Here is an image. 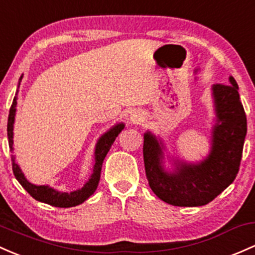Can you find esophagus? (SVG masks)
<instances>
[{
  "label": "esophagus",
  "mask_w": 255,
  "mask_h": 255,
  "mask_svg": "<svg viewBox=\"0 0 255 255\" xmlns=\"http://www.w3.org/2000/svg\"><path fill=\"white\" fill-rule=\"evenodd\" d=\"M130 119H132V122H133V123H139V122L144 121V119H142V116H141V115H139V114H133Z\"/></svg>",
  "instance_id": "34e87169"
}]
</instances>
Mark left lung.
Wrapping results in <instances>:
<instances>
[{"label":"left lung","mask_w":255,"mask_h":255,"mask_svg":"<svg viewBox=\"0 0 255 255\" xmlns=\"http://www.w3.org/2000/svg\"><path fill=\"white\" fill-rule=\"evenodd\" d=\"M230 83L213 87L218 123L214 126L211 155L202 163H179L177 172L167 173L162 167L158 141L150 132L144 135L142 153L147 181L155 195L166 203L205 206L236 178L247 133V117L234 77H230Z\"/></svg>","instance_id":"1"}]
</instances>
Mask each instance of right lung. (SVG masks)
Wrapping results in <instances>:
<instances>
[{
  "label": "right lung",
  "mask_w": 255,
  "mask_h": 255,
  "mask_svg": "<svg viewBox=\"0 0 255 255\" xmlns=\"http://www.w3.org/2000/svg\"><path fill=\"white\" fill-rule=\"evenodd\" d=\"M15 105H16V97H14L12 106L9 109V115H8V125H7V133H8V142H9L10 150H13V123H14V116H15ZM125 128V125L115 126L113 129L109 130L108 133H105L102 138L99 139L97 144L96 149V164H94L93 174H92L91 179H89L88 183L86 184L82 189L76 190L74 192H59L55 191V190L50 189L48 186H36L33 184L29 183L24 177V174L21 173L20 168L18 167V164L14 161V157L12 156V162H13V173L14 177L16 178V180L20 183V185L29 192L30 196H32L35 200L40 201V202L47 203V205L54 206V207H60V208H69V207H75L77 205H81L82 202H85L89 196L93 195V192L97 190L98 183H99L100 179V172H102V166L103 161H104L106 153L110 150L111 145L115 141V139L119 136V134L122 132V129Z\"/></svg>",
  "instance_id": "obj_1"
}]
</instances>
